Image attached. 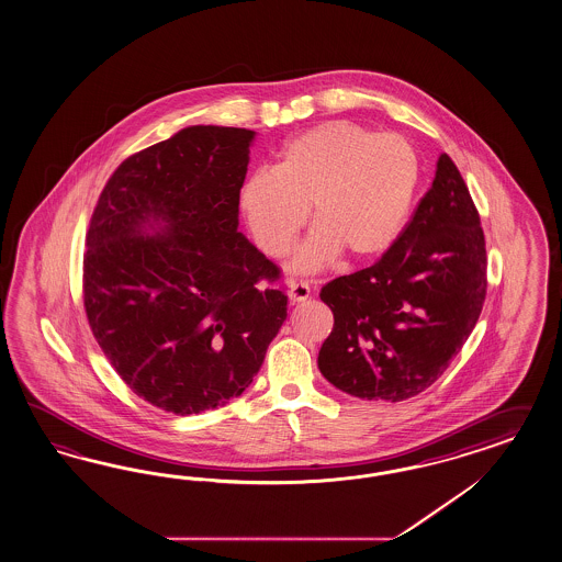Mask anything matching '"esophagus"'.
<instances>
[{"instance_id": "obj_1", "label": "esophagus", "mask_w": 562, "mask_h": 562, "mask_svg": "<svg viewBox=\"0 0 562 562\" xmlns=\"http://www.w3.org/2000/svg\"><path fill=\"white\" fill-rule=\"evenodd\" d=\"M289 302L291 303H303L305 300H310V295H312V291H310V285L305 283V281H297V279H289Z\"/></svg>"}]
</instances>
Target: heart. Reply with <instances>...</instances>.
Listing matches in <instances>:
<instances>
[{"instance_id": "1", "label": "heart", "mask_w": 562, "mask_h": 562, "mask_svg": "<svg viewBox=\"0 0 562 562\" xmlns=\"http://www.w3.org/2000/svg\"><path fill=\"white\" fill-rule=\"evenodd\" d=\"M419 155L402 134H379L336 120L305 130L283 146L274 169L248 175L240 210L260 250L283 257L312 214L291 267L310 273L345 252L379 257L400 236L419 183Z\"/></svg>"}]
</instances>
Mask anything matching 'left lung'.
<instances>
[{"instance_id": "8db88e82", "label": "left lung", "mask_w": 562, "mask_h": 562, "mask_svg": "<svg viewBox=\"0 0 562 562\" xmlns=\"http://www.w3.org/2000/svg\"><path fill=\"white\" fill-rule=\"evenodd\" d=\"M485 295L481 217L461 171L440 155L432 188L381 259L322 288L334 328L317 367L360 400H409L447 371Z\"/></svg>"}]
</instances>
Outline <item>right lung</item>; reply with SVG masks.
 Instances as JSON below:
<instances>
[{
  "label": "right lung",
  "mask_w": 562,
  "mask_h": 562,
  "mask_svg": "<svg viewBox=\"0 0 562 562\" xmlns=\"http://www.w3.org/2000/svg\"><path fill=\"white\" fill-rule=\"evenodd\" d=\"M255 132L189 126L124 160L89 222L83 303L115 373L177 416L238 397L259 373L288 295L238 232Z\"/></svg>",
  "instance_id": "add662e5"
}]
</instances>
